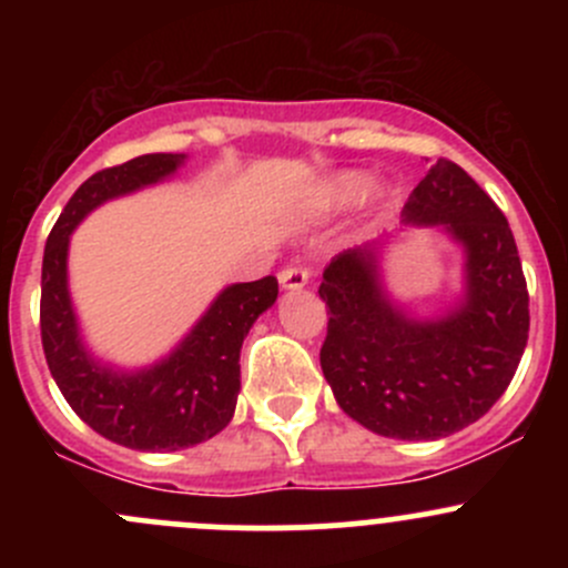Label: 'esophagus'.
I'll list each match as a JSON object with an SVG mask.
<instances>
[{"label": "esophagus", "instance_id": "obj_1", "mask_svg": "<svg viewBox=\"0 0 568 568\" xmlns=\"http://www.w3.org/2000/svg\"><path fill=\"white\" fill-rule=\"evenodd\" d=\"M277 280L285 291H302L307 285V280H311V274H307V268L302 266H291V268H283Z\"/></svg>", "mask_w": 568, "mask_h": 568}]
</instances>
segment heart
<instances>
[{
    "label": "heart",
    "instance_id": "1",
    "mask_svg": "<svg viewBox=\"0 0 568 568\" xmlns=\"http://www.w3.org/2000/svg\"><path fill=\"white\" fill-rule=\"evenodd\" d=\"M371 186H374V178L365 173V170H341V173L316 183L311 194H307L305 205L311 214L318 216L337 214V211L357 205L371 192Z\"/></svg>",
    "mask_w": 568,
    "mask_h": 568
}]
</instances>
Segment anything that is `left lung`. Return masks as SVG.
<instances>
[{
	"instance_id": "left-lung-1",
	"label": "left lung",
	"mask_w": 568,
	"mask_h": 568,
	"mask_svg": "<svg viewBox=\"0 0 568 568\" xmlns=\"http://www.w3.org/2000/svg\"><path fill=\"white\" fill-rule=\"evenodd\" d=\"M398 231L437 227L464 252V288L439 316H415L385 285L390 239L324 268L321 371L337 406L368 432L439 439L484 417L528 346V285L503 211L459 164L437 159L400 211Z\"/></svg>"
}]
</instances>
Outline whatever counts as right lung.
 <instances>
[{"label":"right lung","mask_w":568,"mask_h":568,"mask_svg":"<svg viewBox=\"0 0 568 568\" xmlns=\"http://www.w3.org/2000/svg\"><path fill=\"white\" fill-rule=\"evenodd\" d=\"M183 162V153H145L90 175L51 227L40 277V337L60 393L109 443L151 454L192 448L231 423L242 390V343L257 316L277 302L272 274L227 285L173 352L145 368H118L90 352L68 288L71 233L90 211L168 181Z\"/></svg>","instance_id":"right-lung-1"}]
</instances>
